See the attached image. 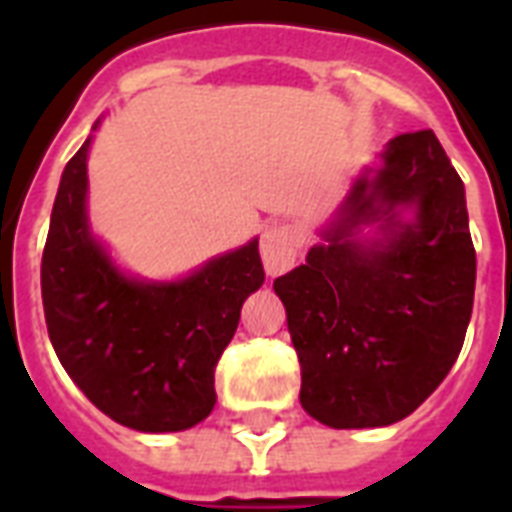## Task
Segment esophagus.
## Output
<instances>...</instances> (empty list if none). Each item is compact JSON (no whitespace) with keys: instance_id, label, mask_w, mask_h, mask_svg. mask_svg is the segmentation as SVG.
Segmentation results:
<instances>
[{"instance_id":"34e87169","label":"esophagus","mask_w":512,"mask_h":512,"mask_svg":"<svg viewBox=\"0 0 512 512\" xmlns=\"http://www.w3.org/2000/svg\"><path fill=\"white\" fill-rule=\"evenodd\" d=\"M300 252V231L289 223H276L263 233L260 241V255H263V265L268 276H279V273L289 271L297 260Z\"/></svg>"}]
</instances>
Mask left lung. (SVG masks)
<instances>
[{
    "label": "left lung",
    "mask_w": 512,
    "mask_h": 512,
    "mask_svg": "<svg viewBox=\"0 0 512 512\" xmlns=\"http://www.w3.org/2000/svg\"><path fill=\"white\" fill-rule=\"evenodd\" d=\"M415 207L412 224L397 220ZM380 222L364 245L355 228ZM300 358V404L329 428L404 420L441 385L468 332L476 292L465 185L433 130L398 135L361 175L324 244L273 281Z\"/></svg>",
    "instance_id": "left-lung-1"
}]
</instances>
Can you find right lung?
Wrapping results in <instances>:
<instances>
[{"label":"right lung","instance_id":"obj_1","mask_svg":"<svg viewBox=\"0 0 512 512\" xmlns=\"http://www.w3.org/2000/svg\"><path fill=\"white\" fill-rule=\"evenodd\" d=\"M90 140L63 170L44 244L52 348L84 396L124 428H193L215 406V366L239 327L241 305L263 287L257 239L188 279L148 284L124 276L87 225Z\"/></svg>","mask_w":512,"mask_h":512}]
</instances>
